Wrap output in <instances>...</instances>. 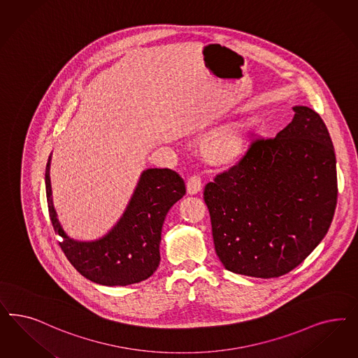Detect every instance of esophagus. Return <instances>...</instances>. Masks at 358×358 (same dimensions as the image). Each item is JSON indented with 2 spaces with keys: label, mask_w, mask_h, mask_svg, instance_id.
I'll return each mask as SVG.
<instances>
[{
  "label": "esophagus",
  "mask_w": 358,
  "mask_h": 358,
  "mask_svg": "<svg viewBox=\"0 0 358 358\" xmlns=\"http://www.w3.org/2000/svg\"><path fill=\"white\" fill-rule=\"evenodd\" d=\"M201 188H203V185H201L200 176L192 175L187 182V194L188 195H196L201 191Z\"/></svg>",
  "instance_id": "1"
}]
</instances>
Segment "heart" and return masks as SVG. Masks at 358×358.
<instances>
[{
    "mask_svg": "<svg viewBox=\"0 0 358 358\" xmlns=\"http://www.w3.org/2000/svg\"><path fill=\"white\" fill-rule=\"evenodd\" d=\"M255 131V121L243 117L227 122L207 133L199 142V152L213 166H231L249 149Z\"/></svg>",
    "mask_w": 358,
    "mask_h": 358,
    "instance_id": "obj_1",
    "label": "heart"
}]
</instances>
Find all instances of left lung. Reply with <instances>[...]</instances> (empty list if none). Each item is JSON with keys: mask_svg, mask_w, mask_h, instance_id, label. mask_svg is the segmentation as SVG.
<instances>
[{"mask_svg": "<svg viewBox=\"0 0 358 358\" xmlns=\"http://www.w3.org/2000/svg\"><path fill=\"white\" fill-rule=\"evenodd\" d=\"M275 138L255 139L243 159L206 185L215 250L227 270L277 278L322 243L337 203L336 155L322 117L294 106Z\"/></svg>", "mask_w": 358, "mask_h": 358, "instance_id": "left-lung-1", "label": "left lung"}]
</instances>
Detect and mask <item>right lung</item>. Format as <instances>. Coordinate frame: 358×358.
<instances>
[{
  "label": "right lung",
  "instance_id": "obj_1",
  "mask_svg": "<svg viewBox=\"0 0 358 358\" xmlns=\"http://www.w3.org/2000/svg\"><path fill=\"white\" fill-rule=\"evenodd\" d=\"M51 154L46 166V195L62 250L83 277L103 286H127L150 278L161 261L162 227L170 208L185 196V180L170 169H148L121 219L94 241H78L63 231L52 203Z\"/></svg>",
  "mask_w": 358,
  "mask_h": 358
}]
</instances>
